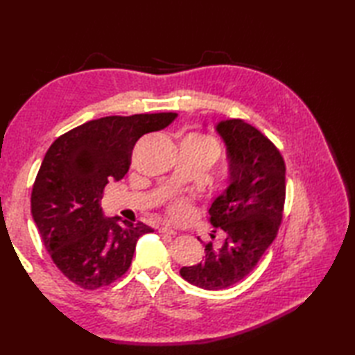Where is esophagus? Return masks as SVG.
Masks as SVG:
<instances>
[{
    "mask_svg": "<svg viewBox=\"0 0 355 355\" xmlns=\"http://www.w3.org/2000/svg\"><path fill=\"white\" fill-rule=\"evenodd\" d=\"M160 232L162 233H168V235H177V229H172V227H168V225H162L160 227Z\"/></svg>",
    "mask_w": 355,
    "mask_h": 355,
    "instance_id": "esophagus-1",
    "label": "esophagus"
}]
</instances>
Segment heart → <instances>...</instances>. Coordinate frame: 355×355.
Masks as SVG:
<instances>
[{"label": "heart", "mask_w": 355, "mask_h": 355, "mask_svg": "<svg viewBox=\"0 0 355 355\" xmlns=\"http://www.w3.org/2000/svg\"><path fill=\"white\" fill-rule=\"evenodd\" d=\"M192 137L202 140V141H207V143H212V145L216 146L215 140L207 137V135L193 134ZM168 214L171 218H173V220H178V221L186 220V218L192 214V202L187 198H173L168 205Z\"/></svg>", "instance_id": "1"}]
</instances>
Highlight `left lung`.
Masks as SVG:
<instances>
[{
  "mask_svg": "<svg viewBox=\"0 0 355 355\" xmlns=\"http://www.w3.org/2000/svg\"><path fill=\"white\" fill-rule=\"evenodd\" d=\"M216 130L227 146L230 186L209 214L225 238L221 245L207 243L202 261L180 270L205 290H224L250 273L275 241L285 205V162L275 143L243 119L225 120Z\"/></svg>",
  "mask_w": 355,
  "mask_h": 355,
  "instance_id": "8db88e82",
  "label": "left lung"
}]
</instances>
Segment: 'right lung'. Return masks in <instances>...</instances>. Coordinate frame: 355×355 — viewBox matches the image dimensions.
Returning <instances> with one entry per match:
<instances>
[{"instance_id": "add662e5", "label": "right lung", "mask_w": 355, "mask_h": 355, "mask_svg": "<svg viewBox=\"0 0 355 355\" xmlns=\"http://www.w3.org/2000/svg\"><path fill=\"white\" fill-rule=\"evenodd\" d=\"M177 112L107 116L73 128L51 143L35 178L32 215L59 271L84 290L122 277L135 244L154 232L141 221L105 220V186L130 169L134 145L143 134L168 126Z\"/></svg>"}]
</instances>
